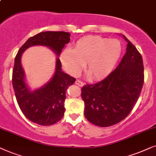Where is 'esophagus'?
<instances>
[{
	"label": "esophagus",
	"mask_w": 156,
	"mask_h": 156,
	"mask_svg": "<svg viewBox=\"0 0 156 156\" xmlns=\"http://www.w3.org/2000/svg\"><path fill=\"white\" fill-rule=\"evenodd\" d=\"M76 84L77 85V86H78L80 87H82V86H84V83L81 81V80H76Z\"/></svg>",
	"instance_id": "34e87169"
}]
</instances>
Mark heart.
<instances>
[{
    "mask_svg": "<svg viewBox=\"0 0 156 156\" xmlns=\"http://www.w3.org/2000/svg\"><path fill=\"white\" fill-rule=\"evenodd\" d=\"M121 54V45L116 40L98 36L82 37L73 49H66L60 59L66 71L76 76L84 64L85 72L91 80H101L108 76Z\"/></svg>",
    "mask_w": 156,
    "mask_h": 156,
    "instance_id": "obj_1",
    "label": "heart"
}]
</instances>
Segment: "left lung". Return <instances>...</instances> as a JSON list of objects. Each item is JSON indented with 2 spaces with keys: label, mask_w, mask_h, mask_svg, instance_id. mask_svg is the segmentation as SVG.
<instances>
[{
  "label": "left lung",
  "mask_w": 156,
  "mask_h": 156,
  "mask_svg": "<svg viewBox=\"0 0 156 156\" xmlns=\"http://www.w3.org/2000/svg\"><path fill=\"white\" fill-rule=\"evenodd\" d=\"M128 41L126 53L106 78L81 88L84 115L93 125L109 127L127 117L138 101L144 83L141 54Z\"/></svg>",
  "instance_id": "1"
}]
</instances>
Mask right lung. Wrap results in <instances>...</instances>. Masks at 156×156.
I'll return each instance as SVG.
<instances>
[{"mask_svg":"<svg viewBox=\"0 0 156 156\" xmlns=\"http://www.w3.org/2000/svg\"><path fill=\"white\" fill-rule=\"evenodd\" d=\"M70 42V33L64 31H46L30 37L18 50L15 58L12 83L18 104L23 115L33 123L51 126L63 118L65 112L66 92L76 78L62 71L61 63L56 61V69L51 80L43 88L30 92L25 82L20 58L25 50L33 45L48 46L60 55L62 49Z\"/></svg>","mask_w":156,"mask_h":156,"instance_id":"1","label":"right lung"}]
</instances>
